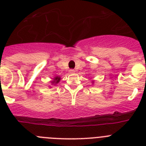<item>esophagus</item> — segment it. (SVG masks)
Instances as JSON below:
<instances>
[{"label": "esophagus", "instance_id": "1", "mask_svg": "<svg viewBox=\"0 0 146 146\" xmlns=\"http://www.w3.org/2000/svg\"><path fill=\"white\" fill-rule=\"evenodd\" d=\"M69 72L70 73V74H73V73H74V72H75V71H74V69H70V70L69 71Z\"/></svg>", "mask_w": 146, "mask_h": 146}]
</instances>
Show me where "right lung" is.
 <instances>
[{"label": "right lung", "mask_w": 146, "mask_h": 146, "mask_svg": "<svg viewBox=\"0 0 146 146\" xmlns=\"http://www.w3.org/2000/svg\"><path fill=\"white\" fill-rule=\"evenodd\" d=\"M60 78L59 77H55V78H54V80L52 81V83H58V82H59V81H60Z\"/></svg>", "instance_id": "1"}]
</instances>
